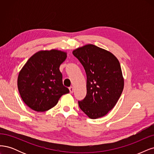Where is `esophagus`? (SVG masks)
I'll list each match as a JSON object with an SVG mask.
<instances>
[{
	"label": "esophagus",
	"instance_id": "esophagus-1",
	"mask_svg": "<svg viewBox=\"0 0 154 154\" xmlns=\"http://www.w3.org/2000/svg\"><path fill=\"white\" fill-rule=\"evenodd\" d=\"M69 90H70V93H72L73 92V88L72 86H70L69 88Z\"/></svg>",
	"mask_w": 154,
	"mask_h": 154
}]
</instances>
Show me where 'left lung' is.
Returning <instances> with one entry per match:
<instances>
[{"mask_svg": "<svg viewBox=\"0 0 154 154\" xmlns=\"http://www.w3.org/2000/svg\"><path fill=\"white\" fill-rule=\"evenodd\" d=\"M85 70L86 96L79 101L81 109L91 119L105 116L115 106L124 80L118 59L112 53L88 44L73 51Z\"/></svg>", "mask_w": 154, "mask_h": 154, "instance_id": "8db88e82", "label": "left lung"}]
</instances>
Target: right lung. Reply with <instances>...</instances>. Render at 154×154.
<instances>
[{
  "label": "right lung",
  "mask_w": 154,
  "mask_h": 154,
  "mask_svg": "<svg viewBox=\"0 0 154 154\" xmlns=\"http://www.w3.org/2000/svg\"><path fill=\"white\" fill-rule=\"evenodd\" d=\"M66 57V52L55 49L41 51L25 64L18 74V89L22 100L31 109L48 111L70 91L63 86L59 70Z\"/></svg>",
  "instance_id": "right-lung-1"
}]
</instances>
